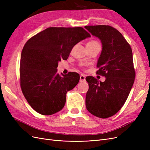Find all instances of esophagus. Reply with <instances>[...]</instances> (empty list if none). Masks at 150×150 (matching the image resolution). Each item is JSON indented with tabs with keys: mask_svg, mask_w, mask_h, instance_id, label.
<instances>
[{
	"mask_svg": "<svg viewBox=\"0 0 150 150\" xmlns=\"http://www.w3.org/2000/svg\"><path fill=\"white\" fill-rule=\"evenodd\" d=\"M85 76L83 74H81L80 76V82H84L85 81Z\"/></svg>",
	"mask_w": 150,
	"mask_h": 150,
	"instance_id": "34e87169",
	"label": "esophagus"
}]
</instances>
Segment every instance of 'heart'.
<instances>
[{
  "instance_id": "obj_1",
  "label": "heart",
  "mask_w": 150,
  "mask_h": 150,
  "mask_svg": "<svg viewBox=\"0 0 150 150\" xmlns=\"http://www.w3.org/2000/svg\"><path fill=\"white\" fill-rule=\"evenodd\" d=\"M88 44H91V45H99V44L96 41V40H92V41H90L88 43Z\"/></svg>"
}]
</instances>
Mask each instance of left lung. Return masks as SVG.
Segmentation results:
<instances>
[{"label":"left lung","instance_id":"left-lung-1","mask_svg":"<svg viewBox=\"0 0 150 150\" xmlns=\"http://www.w3.org/2000/svg\"><path fill=\"white\" fill-rule=\"evenodd\" d=\"M89 33L101 40L102 51L98 58L97 74L106 78L104 82L86 77L89 89L86 106L94 116L107 118L124 105L135 78L133 53L122 35L110 25H87Z\"/></svg>","mask_w":150,"mask_h":150}]
</instances>
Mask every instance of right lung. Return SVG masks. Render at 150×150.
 Returning a JSON list of instances; mask_svg holds the SVG:
<instances>
[{
	"label": "right lung",
	"instance_id": "1",
	"mask_svg": "<svg viewBox=\"0 0 150 150\" xmlns=\"http://www.w3.org/2000/svg\"><path fill=\"white\" fill-rule=\"evenodd\" d=\"M91 35L83 28H49L29 39L22 49L20 80L22 93L40 114L53 115L64 108L67 91L79 81L77 72L57 73L76 44Z\"/></svg>",
	"mask_w": 150,
	"mask_h": 150
}]
</instances>
